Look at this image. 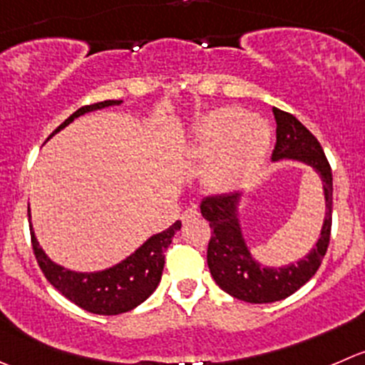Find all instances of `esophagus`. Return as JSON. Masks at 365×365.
<instances>
[{"instance_id":"obj_1","label":"esophagus","mask_w":365,"mask_h":365,"mask_svg":"<svg viewBox=\"0 0 365 365\" xmlns=\"http://www.w3.org/2000/svg\"><path fill=\"white\" fill-rule=\"evenodd\" d=\"M197 217H200V212H197L196 208H189V210H185L182 214L183 222H189V221H192V219H197Z\"/></svg>"}]
</instances>
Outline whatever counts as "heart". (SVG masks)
<instances>
[{
  "mask_svg": "<svg viewBox=\"0 0 365 365\" xmlns=\"http://www.w3.org/2000/svg\"><path fill=\"white\" fill-rule=\"evenodd\" d=\"M271 130L262 118L240 108H219L197 121L192 133L196 157L210 158L215 185L233 189L258 173L267 155Z\"/></svg>",
  "mask_w": 365,
  "mask_h": 365,
  "instance_id": "1",
  "label": "heart"
}]
</instances>
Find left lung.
I'll return each instance as SVG.
<instances>
[{"mask_svg": "<svg viewBox=\"0 0 365 365\" xmlns=\"http://www.w3.org/2000/svg\"><path fill=\"white\" fill-rule=\"evenodd\" d=\"M277 119V144L272 160L296 158L312 165L323 178L327 197V217L316 247L298 264L269 269L251 258L235 217L239 194L226 192L207 196L201 201V214L212 228L207 250V264L215 284L233 298L246 303H272L287 298L307 284L319 269L331 233V168L319 140L289 112L272 108Z\"/></svg>", "mask_w": 365, "mask_h": 365, "instance_id": "left-lung-1", "label": "left lung"}]
</instances>
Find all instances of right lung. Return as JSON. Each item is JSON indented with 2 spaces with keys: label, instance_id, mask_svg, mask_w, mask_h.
Returning a JSON list of instances; mask_svg holds the SVG:
<instances>
[{
  "label": "right lung",
  "instance_id": "1",
  "mask_svg": "<svg viewBox=\"0 0 365 365\" xmlns=\"http://www.w3.org/2000/svg\"><path fill=\"white\" fill-rule=\"evenodd\" d=\"M118 103H121V101L107 100L94 105H85V107L78 108L73 115H69L51 135H55L58 130H62L63 126H67L76 118L83 115L85 112L98 110V108L110 107V105ZM180 228H182V222L176 221L168 230L148 239L135 253L130 255L121 264L114 265V267L107 269V271L91 272V274L71 272L67 269H62L60 265L53 264L46 257L44 251L38 247L31 228L30 235L31 250H34V255L37 258V264L41 267L42 274L60 294L66 296L69 302H73L74 305H78L80 309L87 310L91 314L118 316V314H125L135 309L144 299L150 298L151 292L157 289L162 271H164V253Z\"/></svg>",
  "mask_w": 365,
  "mask_h": 365
}]
</instances>
